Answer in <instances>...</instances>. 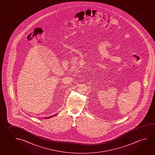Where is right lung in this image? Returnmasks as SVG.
I'll return each instance as SVG.
<instances>
[{"instance_id":"obj_1","label":"right lung","mask_w":155,"mask_h":155,"mask_svg":"<svg viewBox=\"0 0 155 155\" xmlns=\"http://www.w3.org/2000/svg\"><path fill=\"white\" fill-rule=\"evenodd\" d=\"M55 115H53V116H52V117H48V118H47V119H48V118H50V117H54V116H55Z\"/></svg>"}]
</instances>
